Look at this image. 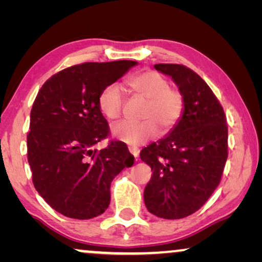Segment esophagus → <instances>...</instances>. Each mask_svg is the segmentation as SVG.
I'll use <instances>...</instances> for the list:
<instances>
[{
  "label": "esophagus",
  "mask_w": 262,
  "mask_h": 262,
  "mask_svg": "<svg viewBox=\"0 0 262 262\" xmlns=\"http://www.w3.org/2000/svg\"><path fill=\"white\" fill-rule=\"evenodd\" d=\"M128 150H130V152L132 154V155H134L136 161H137V157L139 155V150L137 148H135V146H130V148H128Z\"/></svg>",
  "instance_id": "esophagus-1"
}]
</instances>
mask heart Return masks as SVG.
<instances>
[{"instance_id":"obj_1","label":"heart","mask_w":262,"mask_h":262,"mask_svg":"<svg viewBox=\"0 0 262 262\" xmlns=\"http://www.w3.org/2000/svg\"><path fill=\"white\" fill-rule=\"evenodd\" d=\"M132 94L146 100L141 123L121 121L112 126V135L130 145H141L157 135L167 134L181 119L185 108L182 93L169 85L160 73L143 70L126 80ZM99 108L107 119L116 120L120 117L124 106V94L119 85L110 84L99 95Z\"/></svg>"}]
</instances>
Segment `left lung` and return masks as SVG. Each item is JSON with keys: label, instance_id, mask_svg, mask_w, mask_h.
<instances>
[{"label": "left lung", "instance_id": "1", "mask_svg": "<svg viewBox=\"0 0 262 262\" xmlns=\"http://www.w3.org/2000/svg\"><path fill=\"white\" fill-rule=\"evenodd\" d=\"M185 99L181 119L166 137L142 149L152 175L144 189L149 212L180 220L198 211L220 185L228 159L224 110L205 81L182 64H155Z\"/></svg>", "mask_w": 262, "mask_h": 262}]
</instances>
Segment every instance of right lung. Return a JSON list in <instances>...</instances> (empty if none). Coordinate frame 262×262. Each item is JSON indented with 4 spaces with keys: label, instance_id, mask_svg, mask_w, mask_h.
Wrapping results in <instances>:
<instances>
[{
    "label": "right lung",
    "instance_id": "right-lung-1",
    "mask_svg": "<svg viewBox=\"0 0 262 262\" xmlns=\"http://www.w3.org/2000/svg\"><path fill=\"white\" fill-rule=\"evenodd\" d=\"M134 60L82 63L49 78L31 111L27 159L35 189L57 212L75 220L103 213L111 202V182L134 164L123 142L93 146L108 137V123L99 95Z\"/></svg>",
    "mask_w": 262,
    "mask_h": 262
}]
</instances>
